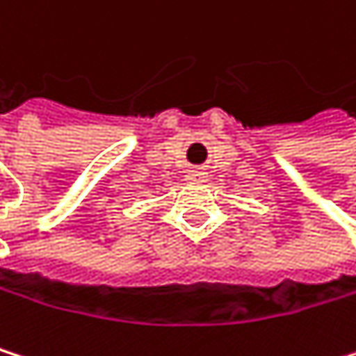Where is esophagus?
Wrapping results in <instances>:
<instances>
[{
	"mask_svg": "<svg viewBox=\"0 0 356 356\" xmlns=\"http://www.w3.org/2000/svg\"><path fill=\"white\" fill-rule=\"evenodd\" d=\"M186 179L190 184H202V181H207V172L204 170H190Z\"/></svg>",
	"mask_w": 356,
	"mask_h": 356,
	"instance_id": "1",
	"label": "esophagus"
}]
</instances>
